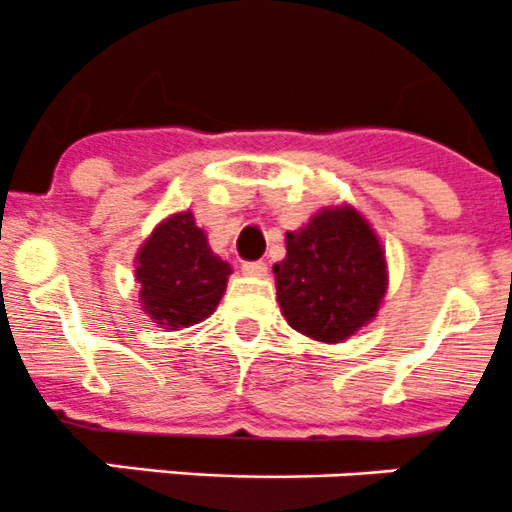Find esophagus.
<instances>
[{"instance_id":"34e87169","label":"esophagus","mask_w":512,"mask_h":512,"mask_svg":"<svg viewBox=\"0 0 512 512\" xmlns=\"http://www.w3.org/2000/svg\"><path fill=\"white\" fill-rule=\"evenodd\" d=\"M242 272L252 277H262L267 275V265L262 260H250V262H242Z\"/></svg>"}]
</instances>
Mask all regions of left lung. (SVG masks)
Instances as JSON below:
<instances>
[{"mask_svg":"<svg viewBox=\"0 0 512 512\" xmlns=\"http://www.w3.org/2000/svg\"><path fill=\"white\" fill-rule=\"evenodd\" d=\"M287 322L319 342H342L379 309L386 262L379 240L352 208L322 210L287 232V257L272 267Z\"/></svg>","mask_w":512,"mask_h":512,"instance_id":"8db88e82","label":"left lung"}]
</instances>
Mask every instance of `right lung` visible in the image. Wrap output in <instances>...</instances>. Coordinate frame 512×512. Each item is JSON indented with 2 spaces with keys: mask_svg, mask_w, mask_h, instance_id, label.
I'll return each instance as SVG.
<instances>
[{
  "mask_svg": "<svg viewBox=\"0 0 512 512\" xmlns=\"http://www.w3.org/2000/svg\"><path fill=\"white\" fill-rule=\"evenodd\" d=\"M227 275L230 265L213 255L190 213L165 220L138 252L143 309L168 329L210 317L225 294Z\"/></svg>",
  "mask_w": 512,
  "mask_h": 512,
  "instance_id": "right-lung-1",
  "label": "right lung"
}]
</instances>
